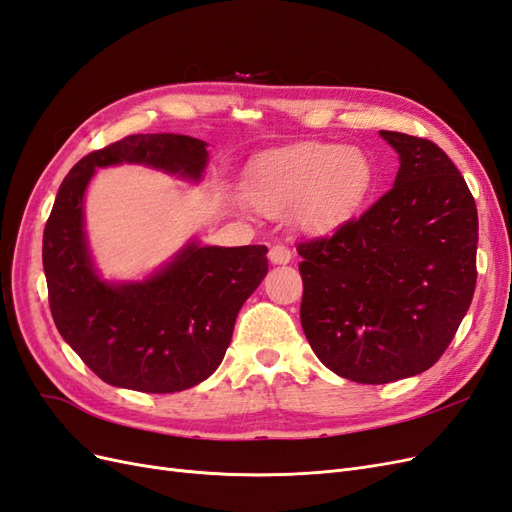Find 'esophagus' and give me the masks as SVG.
<instances>
[{"label": "esophagus", "instance_id": "esophagus-1", "mask_svg": "<svg viewBox=\"0 0 512 512\" xmlns=\"http://www.w3.org/2000/svg\"><path fill=\"white\" fill-rule=\"evenodd\" d=\"M290 258H292L290 250H288L286 245H282V243L273 245L271 250H269V260H271V265H288Z\"/></svg>", "mask_w": 512, "mask_h": 512}]
</instances>
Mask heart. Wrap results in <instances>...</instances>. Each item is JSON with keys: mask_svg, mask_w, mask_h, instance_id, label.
<instances>
[{"mask_svg": "<svg viewBox=\"0 0 512 512\" xmlns=\"http://www.w3.org/2000/svg\"><path fill=\"white\" fill-rule=\"evenodd\" d=\"M374 183L376 168L363 149L303 141L258 153L245 192L265 215L292 213L305 232L329 235L354 218Z\"/></svg>", "mask_w": 512, "mask_h": 512, "instance_id": "obj_1", "label": "heart"}]
</instances>
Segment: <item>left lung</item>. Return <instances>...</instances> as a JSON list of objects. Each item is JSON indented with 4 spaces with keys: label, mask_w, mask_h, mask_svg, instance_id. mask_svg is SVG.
<instances>
[{
    "label": "left lung",
    "mask_w": 512,
    "mask_h": 512,
    "mask_svg": "<svg viewBox=\"0 0 512 512\" xmlns=\"http://www.w3.org/2000/svg\"><path fill=\"white\" fill-rule=\"evenodd\" d=\"M393 188L333 237L299 243L301 324L337 376L423 374L453 342L476 286L478 215L466 179L431 141L380 130Z\"/></svg>",
    "instance_id": "8db88e82"
}]
</instances>
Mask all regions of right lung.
Listing matches in <instances>:
<instances>
[{
	"label": "right lung",
	"instance_id": "right-lung-1",
	"mask_svg": "<svg viewBox=\"0 0 512 512\" xmlns=\"http://www.w3.org/2000/svg\"><path fill=\"white\" fill-rule=\"evenodd\" d=\"M207 143L183 134H132L89 153L61 181L42 237L55 327L106 384L141 393L192 389L220 367L241 305L269 271L265 245L190 239L136 282L98 273L85 232V192L96 168L141 164L200 181Z\"/></svg>",
	"mask_w": 512,
	"mask_h": 512
}]
</instances>
